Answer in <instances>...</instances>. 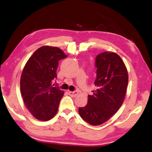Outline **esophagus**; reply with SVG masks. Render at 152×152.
I'll return each instance as SVG.
<instances>
[{"instance_id":"34e87169","label":"esophagus","mask_w":152,"mask_h":152,"mask_svg":"<svg viewBox=\"0 0 152 152\" xmlns=\"http://www.w3.org/2000/svg\"><path fill=\"white\" fill-rule=\"evenodd\" d=\"M78 94V91H69V95L72 96V97H76Z\"/></svg>"}]
</instances>
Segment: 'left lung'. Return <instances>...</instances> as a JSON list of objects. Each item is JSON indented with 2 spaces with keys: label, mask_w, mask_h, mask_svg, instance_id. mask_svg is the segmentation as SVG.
Segmentation results:
<instances>
[{
  "label": "left lung",
  "mask_w": 152,
  "mask_h": 152,
  "mask_svg": "<svg viewBox=\"0 0 152 152\" xmlns=\"http://www.w3.org/2000/svg\"><path fill=\"white\" fill-rule=\"evenodd\" d=\"M97 90L88 96L86 106L78 108L80 117L91 125L97 126L109 120L124 102L128 85L126 67L118 55L110 51L99 54L95 58Z\"/></svg>",
  "instance_id": "1"
}]
</instances>
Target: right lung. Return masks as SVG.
<instances>
[{
  "label": "right lung",
  "mask_w": 152,
  "mask_h": 152,
  "mask_svg": "<svg viewBox=\"0 0 152 152\" xmlns=\"http://www.w3.org/2000/svg\"><path fill=\"white\" fill-rule=\"evenodd\" d=\"M67 55L58 47L43 46L34 53L23 67L20 89L26 107L35 118L48 121L58 110L64 92L52 85L59 61Z\"/></svg>",
  "instance_id": "obj_1"
}]
</instances>
